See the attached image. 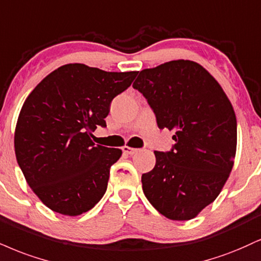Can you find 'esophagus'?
I'll return each instance as SVG.
<instances>
[{
    "label": "esophagus",
    "mask_w": 261,
    "mask_h": 261,
    "mask_svg": "<svg viewBox=\"0 0 261 261\" xmlns=\"http://www.w3.org/2000/svg\"><path fill=\"white\" fill-rule=\"evenodd\" d=\"M137 150H139V149L133 148V147H128V146H124V147H122V152H124L125 154H127V155H133V154H135V153H137Z\"/></svg>",
    "instance_id": "obj_1"
}]
</instances>
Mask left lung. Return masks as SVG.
Listing matches in <instances>:
<instances>
[{"label": "left lung", "instance_id": "1", "mask_svg": "<svg viewBox=\"0 0 261 261\" xmlns=\"http://www.w3.org/2000/svg\"><path fill=\"white\" fill-rule=\"evenodd\" d=\"M148 100L159 128L174 131L169 152L142 175L144 196L170 220H191L213 203L233 168L237 120L220 84L192 61L143 69L133 84Z\"/></svg>", "mask_w": 261, "mask_h": 261}]
</instances>
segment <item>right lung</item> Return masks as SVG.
Wrapping results in <instances>:
<instances>
[{"mask_svg": "<svg viewBox=\"0 0 261 261\" xmlns=\"http://www.w3.org/2000/svg\"><path fill=\"white\" fill-rule=\"evenodd\" d=\"M139 71H105L80 63L48 74L25 99L14 133V150L25 180L47 208L77 216L107 191L109 169L121 149L91 140L115 96Z\"/></svg>", "mask_w": 261, "mask_h": 261, "instance_id": "1", "label": "right lung"}]
</instances>
